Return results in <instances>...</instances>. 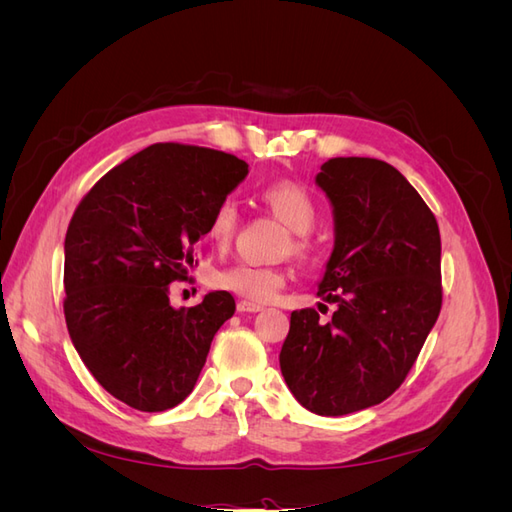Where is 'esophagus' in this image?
I'll return each instance as SVG.
<instances>
[{
	"label": "esophagus",
	"mask_w": 512,
	"mask_h": 512,
	"mask_svg": "<svg viewBox=\"0 0 512 512\" xmlns=\"http://www.w3.org/2000/svg\"><path fill=\"white\" fill-rule=\"evenodd\" d=\"M237 312H241V314H256V312H262V305L239 301V303H237Z\"/></svg>",
	"instance_id": "34e87169"
}]
</instances>
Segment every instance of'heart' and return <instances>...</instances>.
I'll return each instance as SVG.
<instances>
[{
    "instance_id": "1",
    "label": "heart",
    "mask_w": 512,
    "mask_h": 512,
    "mask_svg": "<svg viewBox=\"0 0 512 512\" xmlns=\"http://www.w3.org/2000/svg\"><path fill=\"white\" fill-rule=\"evenodd\" d=\"M260 198L275 218L292 230V239L286 243L284 252L301 258L312 252V241H309L307 232H312L318 222V205L305 185L292 179L273 181L262 190ZM237 224L239 207L232 198H224L211 215V241L228 245L235 237ZM213 280L215 286L237 294L247 303H269L286 286V273L275 267L252 265V262H232V265L215 273Z\"/></svg>"
}]
</instances>
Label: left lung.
<instances>
[{"mask_svg":"<svg viewBox=\"0 0 512 512\" xmlns=\"http://www.w3.org/2000/svg\"><path fill=\"white\" fill-rule=\"evenodd\" d=\"M316 183L335 213L318 297L337 309L329 322L312 307L292 312L280 367L303 408L342 416L406 380L442 307V245L436 215L391 164L333 158Z\"/></svg>","mask_w":512,"mask_h":512,"instance_id":"8db88e82","label":"left lung"}]
</instances>
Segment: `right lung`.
Segmentation results:
<instances>
[{
    "label": "right lung",
    "instance_id": "1",
    "mask_svg": "<svg viewBox=\"0 0 512 512\" xmlns=\"http://www.w3.org/2000/svg\"><path fill=\"white\" fill-rule=\"evenodd\" d=\"M247 164L209 147L156 143L115 166L76 207L66 232L64 314L72 344L102 389L141 412L188 397L222 324L226 290L175 309L211 215Z\"/></svg>",
    "mask_w": 512,
    "mask_h": 512
}]
</instances>
